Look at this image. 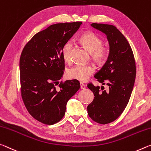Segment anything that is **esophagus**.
<instances>
[{
	"label": "esophagus",
	"instance_id": "1",
	"mask_svg": "<svg viewBox=\"0 0 151 151\" xmlns=\"http://www.w3.org/2000/svg\"><path fill=\"white\" fill-rule=\"evenodd\" d=\"M80 88L81 89V90H84V89L86 88L85 84H83V83H80Z\"/></svg>",
	"mask_w": 151,
	"mask_h": 151
}]
</instances>
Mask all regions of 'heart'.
<instances>
[{
	"mask_svg": "<svg viewBox=\"0 0 151 151\" xmlns=\"http://www.w3.org/2000/svg\"><path fill=\"white\" fill-rule=\"evenodd\" d=\"M80 41L85 47L92 52L93 58L97 61H103L106 56V49L102 46V40L92 32H87L80 37ZM72 43L69 41L65 44L62 49L63 58L67 62H70L71 59ZM96 70L92 64H77L68 71L67 75L70 79L84 81L92 75Z\"/></svg>",
	"mask_w": 151,
	"mask_h": 151,
	"instance_id": "obj_1",
	"label": "heart"
}]
</instances>
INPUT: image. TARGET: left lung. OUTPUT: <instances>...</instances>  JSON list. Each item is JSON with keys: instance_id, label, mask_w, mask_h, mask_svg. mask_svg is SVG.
I'll use <instances>...</instances> for the list:
<instances>
[{"instance_id": "8db88e82", "label": "left lung", "mask_w": 151, "mask_h": 151, "mask_svg": "<svg viewBox=\"0 0 151 151\" xmlns=\"http://www.w3.org/2000/svg\"><path fill=\"white\" fill-rule=\"evenodd\" d=\"M91 26L107 36L110 53L106 62L94 78L104 87L88 84L94 99L88 106V114L94 122L106 124L116 120L130 100L136 78L134 54L125 37L116 27L107 24L92 23Z\"/></svg>"}]
</instances>
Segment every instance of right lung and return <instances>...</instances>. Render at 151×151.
<instances>
[{
	"label": "right lung",
	"mask_w": 151,
	"mask_h": 151,
	"mask_svg": "<svg viewBox=\"0 0 151 151\" xmlns=\"http://www.w3.org/2000/svg\"><path fill=\"white\" fill-rule=\"evenodd\" d=\"M81 22L58 23L39 32L22 51L20 58L21 96L35 119L51 125L62 119L68 101L80 88L77 80L58 85L65 70L62 49Z\"/></svg>",
	"instance_id": "right-lung-1"
}]
</instances>
